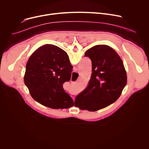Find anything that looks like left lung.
<instances>
[{
    "instance_id": "obj_1",
    "label": "left lung",
    "mask_w": 149,
    "mask_h": 149,
    "mask_svg": "<svg viewBox=\"0 0 149 149\" xmlns=\"http://www.w3.org/2000/svg\"><path fill=\"white\" fill-rule=\"evenodd\" d=\"M84 56L91 60L92 72L86 88L76 97L75 105L96 111L120 97L126 85L127 74L118 54L107 45L93 46Z\"/></svg>"
}]
</instances>
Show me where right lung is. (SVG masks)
Wrapping results in <instances>:
<instances>
[{
  "mask_svg": "<svg viewBox=\"0 0 149 149\" xmlns=\"http://www.w3.org/2000/svg\"><path fill=\"white\" fill-rule=\"evenodd\" d=\"M72 68L67 53L59 47L49 44L40 47L26 66L24 81L31 97L52 109L70 107L74 101L63 84L70 80Z\"/></svg>",
  "mask_w": 149,
  "mask_h": 149,
  "instance_id": "add662e5",
  "label": "right lung"
}]
</instances>
